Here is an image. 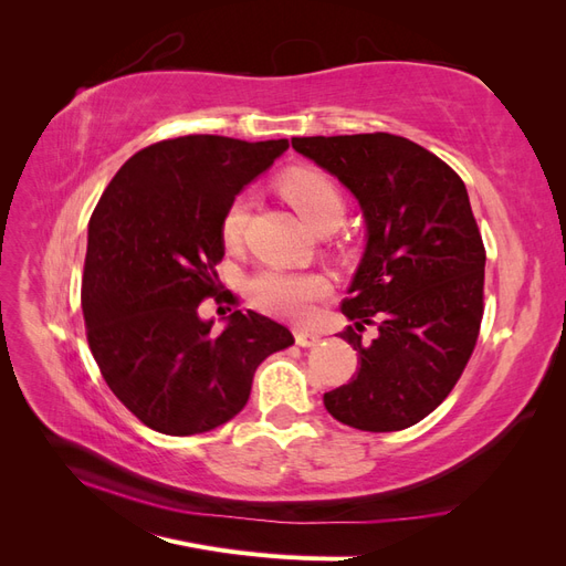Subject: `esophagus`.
I'll return each instance as SVG.
<instances>
[{
    "mask_svg": "<svg viewBox=\"0 0 566 566\" xmlns=\"http://www.w3.org/2000/svg\"><path fill=\"white\" fill-rule=\"evenodd\" d=\"M318 339H321V335L318 333H314V331H295V342L300 347H314V345H318Z\"/></svg>",
    "mask_w": 566,
    "mask_h": 566,
    "instance_id": "obj_1",
    "label": "esophagus"
}]
</instances>
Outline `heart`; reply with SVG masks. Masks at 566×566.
Returning a JSON list of instances; mask_svg holds the SVG:
<instances>
[{"label":"heart","instance_id":"obj_1","mask_svg":"<svg viewBox=\"0 0 566 566\" xmlns=\"http://www.w3.org/2000/svg\"><path fill=\"white\" fill-rule=\"evenodd\" d=\"M285 198L300 212V217L312 229H335L347 214L345 196L333 179L318 172H295L281 184ZM252 210L250 193L235 196L221 217V243L227 248H238L243 241ZM331 283L321 273L285 271L276 266H266L252 273L248 281V297L256 310L271 316L302 318L310 314L312 304L328 295Z\"/></svg>","mask_w":566,"mask_h":566}]
</instances>
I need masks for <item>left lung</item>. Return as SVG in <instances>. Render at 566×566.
Returning a JSON list of instances; mask_svg holds the SVG:
<instances>
[{"label": "left lung", "instance_id": "1", "mask_svg": "<svg viewBox=\"0 0 566 566\" xmlns=\"http://www.w3.org/2000/svg\"><path fill=\"white\" fill-rule=\"evenodd\" d=\"M361 205L364 260L342 302L339 337L358 354L354 378L323 394L328 413L364 432H397L449 397L484 316L486 250L468 188L434 153L397 134L295 136ZM376 325L373 340L363 339Z\"/></svg>", "mask_w": 566, "mask_h": 566}]
</instances>
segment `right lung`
<instances>
[{"mask_svg":"<svg viewBox=\"0 0 566 566\" xmlns=\"http://www.w3.org/2000/svg\"><path fill=\"white\" fill-rule=\"evenodd\" d=\"M287 146L165 139L134 153L96 205L82 276L87 342L111 391L150 430L188 437L229 422L256 366L295 342L254 312H233L219 335L198 316L202 300H224V210Z\"/></svg>","mask_w":566,"mask_h":566,"instance_id":"add662e5","label":"right lung"}]
</instances>
